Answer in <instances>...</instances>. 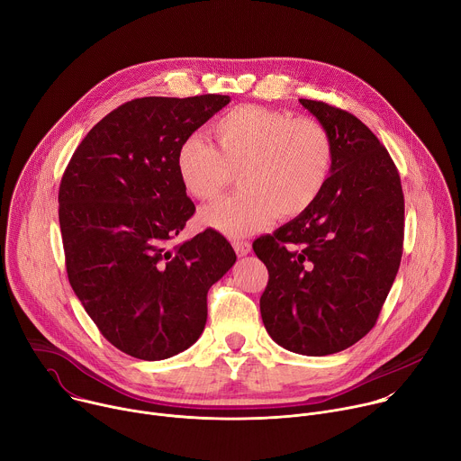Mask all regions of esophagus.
I'll list each match as a JSON object with an SVG mask.
<instances>
[{"label":"esophagus","mask_w":461,"mask_h":461,"mask_svg":"<svg viewBox=\"0 0 461 461\" xmlns=\"http://www.w3.org/2000/svg\"><path fill=\"white\" fill-rule=\"evenodd\" d=\"M233 244V249H235V253L239 255V257H244V255H248L249 253V249H251V244L248 242V240H233L231 242Z\"/></svg>","instance_id":"esophagus-1"}]
</instances>
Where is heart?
I'll list each match as a JSON object with an SVG mask.
<instances>
[{
  "mask_svg": "<svg viewBox=\"0 0 461 461\" xmlns=\"http://www.w3.org/2000/svg\"><path fill=\"white\" fill-rule=\"evenodd\" d=\"M210 135L213 146L199 137L184 140L175 166L184 189L204 203L217 199L237 173L242 189L201 213L206 226L230 237L304 213L332 171L334 146L324 125L290 111L237 105Z\"/></svg>",
  "mask_w": 461,
  "mask_h": 461,
  "instance_id": "obj_1",
  "label": "heart"
}]
</instances>
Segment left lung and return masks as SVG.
<instances>
[{"label": "left lung", "instance_id": "1", "mask_svg": "<svg viewBox=\"0 0 461 461\" xmlns=\"http://www.w3.org/2000/svg\"><path fill=\"white\" fill-rule=\"evenodd\" d=\"M299 102L332 139V175L304 213L253 242L270 276L260 315L283 348L328 356L365 338L379 317L402 262L405 199L396 164L359 118Z\"/></svg>", "mask_w": 461, "mask_h": 461}]
</instances>
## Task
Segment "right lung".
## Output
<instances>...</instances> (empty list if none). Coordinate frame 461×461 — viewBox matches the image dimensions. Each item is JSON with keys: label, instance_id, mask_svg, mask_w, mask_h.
<instances>
[{"label": "right lung", "instance_id": "obj_1", "mask_svg": "<svg viewBox=\"0 0 461 461\" xmlns=\"http://www.w3.org/2000/svg\"><path fill=\"white\" fill-rule=\"evenodd\" d=\"M228 104L224 95L131 100L65 167L58 217L68 277L100 334L127 356L160 361L189 348L204 330L208 290L235 265L215 230L169 248L194 213L176 151Z\"/></svg>", "mask_w": 461, "mask_h": 461}]
</instances>
